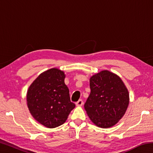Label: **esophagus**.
Segmentation results:
<instances>
[{
  "mask_svg": "<svg viewBox=\"0 0 153 153\" xmlns=\"http://www.w3.org/2000/svg\"><path fill=\"white\" fill-rule=\"evenodd\" d=\"M83 103H84V102H83V100L82 99H79L78 101H77L76 102V105L77 106H82L83 105Z\"/></svg>",
  "mask_w": 153,
  "mask_h": 153,
  "instance_id": "34e87169",
  "label": "esophagus"
}]
</instances>
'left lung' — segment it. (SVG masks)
Masks as SVG:
<instances>
[{"label":"left lung","instance_id":"8db88e82","mask_svg":"<svg viewBox=\"0 0 153 153\" xmlns=\"http://www.w3.org/2000/svg\"><path fill=\"white\" fill-rule=\"evenodd\" d=\"M91 92L85 110L95 125L107 128L121 120L128 108L129 94L122 80L108 71H102L90 79Z\"/></svg>","mask_w":153,"mask_h":153}]
</instances>
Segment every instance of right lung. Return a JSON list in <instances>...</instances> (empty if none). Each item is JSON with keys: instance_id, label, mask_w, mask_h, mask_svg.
<instances>
[{"instance_id": "1", "label": "right lung", "mask_w": 153, "mask_h": 153, "mask_svg": "<svg viewBox=\"0 0 153 153\" xmlns=\"http://www.w3.org/2000/svg\"><path fill=\"white\" fill-rule=\"evenodd\" d=\"M65 77L63 71L51 69L41 74L28 89L27 102L30 113L46 128H54L63 124L76 107L70 100Z\"/></svg>"}]
</instances>
